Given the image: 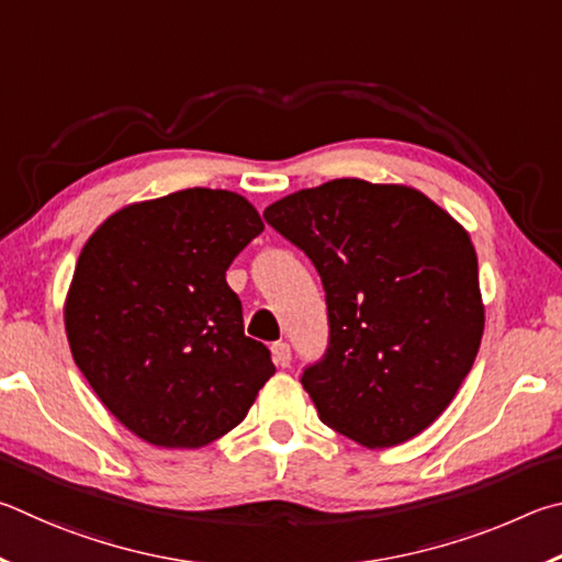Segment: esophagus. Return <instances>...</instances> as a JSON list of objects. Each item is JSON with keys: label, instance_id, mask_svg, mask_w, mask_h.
I'll return each instance as SVG.
<instances>
[{"label": "esophagus", "instance_id": "esophagus-1", "mask_svg": "<svg viewBox=\"0 0 562 562\" xmlns=\"http://www.w3.org/2000/svg\"><path fill=\"white\" fill-rule=\"evenodd\" d=\"M271 352H273V360H276V366H281V368H286L289 362H291V348L286 346V342H273L271 346Z\"/></svg>", "mask_w": 562, "mask_h": 562}]
</instances>
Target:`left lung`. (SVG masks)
<instances>
[{"label":"left lung","instance_id":"left-lung-1","mask_svg":"<svg viewBox=\"0 0 562 562\" xmlns=\"http://www.w3.org/2000/svg\"><path fill=\"white\" fill-rule=\"evenodd\" d=\"M261 232L241 194L194 187L123 206L78 256L64 308L74 362L147 445H212L241 425L276 372L226 283Z\"/></svg>","mask_w":562,"mask_h":562}]
</instances>
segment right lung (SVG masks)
Masks as SVG:
<instances>
[{"label": "right lung", "mask_w": 562, "mask_h": 562, "mask_svg": "<svg viewBox=\"0 0 562 562\" xmlns=\"http://www.w3.org/2000/svg\"><path fill=\"white\" fill-rule=\"evenodd\" d=\"M263 220L316 266L328 348L301 385L323 425L368 449L435 422L484 336L469 234L425 194L333 180L266 206Z\"/></svg>", "instance_id": "1"}]
</instances>
